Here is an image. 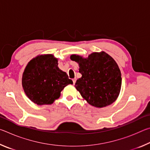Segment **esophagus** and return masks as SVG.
Instances as JSON below:
<instances>
[{
  "mask_svg": "<svg viewBox=\"0 0 150 150\" xmlns=\"http://www.w3.org/2000/svg\"><path fill=\"white\" fill-rule=\"evenodd\" d=\"M76 81H77V79H76V78L73 79V85H75V83H76Z\"/></svg>",
  "mask_w": 150,
  "mask_h": 150,
  "instance_id": "esophagus-1",
  "label": "esophagus"
}]
</instances>
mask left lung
<instances>
[{"label":"left lung","instance_id":"obj_1","mask_svg":"<svg viewBox=\"0 0 150 150\" xmlns=\"http://www.w3.org/2000/svg\"><path fill=\"white\" fill-rule=\"evenodd\" d=\"M71 59L79 65L82 77L75 87L88 104L102 108L111 105L120 93V70L112 57L105 52H95L84 59L72 55Z\"/></svg>","mask_w":150,"mask_h":150}]
</instances>
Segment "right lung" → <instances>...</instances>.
Returning a JSON list of instances; mask_svg holds the SVG:
<instances>
[{"label": "right lung", "mask_w": 150, "mask_h": 150, "mask_svg": "<svg viewBox=\"0 0 150 150\" xmlns=\"http://www.w3.org/2000/svg\"><path fill=\"white\" fill-rule=\"evenodd\" d=\"M22 83L28 97L38 105L52 104L65 86L73 84L67 73L59 69L57 59L50 54L30 61L23 73Z\"/></svg>", "instance_id": "obj_1"}]
</instances>
